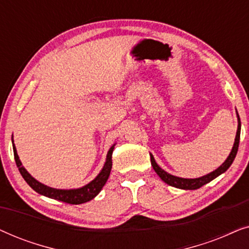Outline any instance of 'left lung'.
<instances>
[{"label": "left lung", "instance_id": "1", "mask_svg": "<svg viewBox=\"0 0 249 249\" xmlns=\"http://www.w3.org/2000/svg\"><path fill=\"white\" fill-rule=\"evenodd\" d=\"M237 118H238V128H237V134H236V138H234V142H233L232 149H231L230 154L227 158L226 161H224L222 164H221L216 170H214L213 172H210V173H207V175H205V176L199 177V178H195V179L179 178V177L170 175V173L164 171V170H163L162 168H160V165L155 161L154 156H153L151 153H149V155H151V163H152L153 169H154V171L158 173V176L165 183H168L169 186L176 187V188H179V189L195 190V189L200 188V187L204 186V185H206V183H209L210 181H212L213 179H215L216 177H219L220 175H222V173L226 172L227 170L230 168V165L232 164L233 160H234V158H236V155H237L238 146H239V139H240V129H241L240 118H239V114H238V112H237Z\"/></svg>", "mask_w": 249, "mask_h": 249}]
</instances>
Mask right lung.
Returning a JSON list of instances; mask_svg holds the SVG:
<instances>
[{"instance_id": "right-lung-1", "label": "right lung", "mask_w": 249, "mask_h": 249, "mask_svg": "<svg viewBox=\"0 0 249 249\" xmlns=\"http://www.w3.org/2000/svg\"><path fill=\"white\" fill-rule=\"evenodd\" d=\"M115 144H113L108 149L107 155V161L104 163L103 169L101 170V172L96 176V178L91 180L89 183L85 185L80 188H74V189H57L52 188L44 183L39 182L38 180H36L27 170L22 166V163L20 161L18 153H17V148L13 142V136H12V147H13V154H15L16 164L18 166L20 173H21L22 178L25 179V181L35 190L36 193L40 194V195L49 197V198H53L56 200H61V202L68 203V204H83L86 202H89L93 198H95L100 192L103 188L105 183H107L108 177H110V172L112 169V153H113Z\"/></svg>"}]
</instances>
